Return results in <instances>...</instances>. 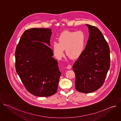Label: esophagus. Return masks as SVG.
Segmentation results:
<instances>
[{"label":"esophagus","instance_id":"34e87169","mask_svg":"<svg viewBox=\"0 0 121 121\" xmlns=\"http://www.w3.org/2000/svg\"><path fill=\"white\" fill-rule=\"evenodd\" d=\"M72 67V65H68L67 66H66V68H67L68 69H71Z\"/></svg>","mask_w":121,"mask_h":121}]
</instances>
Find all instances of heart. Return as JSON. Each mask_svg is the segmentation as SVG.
<instances>
[{
	"label": "heart",
	"instance_id": "1",
	"mask_svg": "<svg viewBox=\"0 0 121 121\" xmlns=\"http://www.w3.org/2000/svg\"><path fill=\"white\" fill-rule=\"evenodd\" d=\"M58 42L54 41L53 43V50L56 56L58 59L61 58L65 49L67 56L75 59L83 53L86 36L82 31H65L60 35Z\"/></svg>",
	"mask_w": 121,
	"mask_h": 121
}]
</instances>
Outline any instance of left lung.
Returning a JSON list of instances; mask_svg holds the SVG:
<instances>
[{
	"label": "left lung",
	"mask_w": 121,
	"mask_h": 121,
	"mask_svg": "<svg viewBox=\"0 0 121 121\" xmlns=\"http://www.w3.org/2000/svg\"><path fill=\"white\" fill-rule=\"evenodd\" d=\"M89 37L81 56L74 63L75 88L79 92L91 93L104 83L110 66V50L108 43L99 30L86 24Z\"/></svg>",
	"instance_id": "8db88e82"
}]
</instances>
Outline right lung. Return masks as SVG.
Returning a JSON list of instances; mask_svg holds the SVG:
<instances>
[{
  "label": "right lung",
  "mask_w": 121,
  "mask_h": 121,
  "mask_svg": "<svg viewBox=\"0 0 121 121\" xmlns=\"http://www.w3.org/2000/svg\"><path fill=\"white\" fill-rule=\"evenodd\" d=\"M52 30L31 28L21 36L15 51V67L26 89L38 97L56 93L61 76L50 48Z\"/></svg>",
  "instance_id": "1"
}]
</instances>
